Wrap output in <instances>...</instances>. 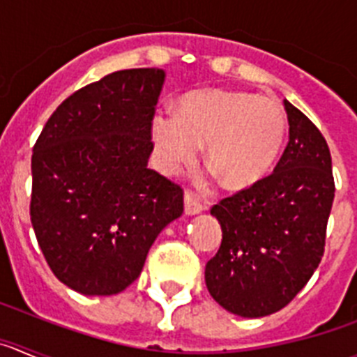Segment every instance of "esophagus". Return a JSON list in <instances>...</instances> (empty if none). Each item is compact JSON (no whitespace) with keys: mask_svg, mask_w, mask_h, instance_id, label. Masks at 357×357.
<instances>
[{"mask_svg":"<svg viewBox=\"0 0 357 357\" xmlns=\"http://www.w3.org/2000/svg\"><path fill=\"white\" fill-rule=\"evenodd\" d=\"M206 209V204L193 193V191H185L184 197V211L188 216H193V214L202 213V211Z\"/></svg>","mask_w":357,"mask_h":357,"instance_id":"esophagus-1","label":"esophagus"}]
</instances>
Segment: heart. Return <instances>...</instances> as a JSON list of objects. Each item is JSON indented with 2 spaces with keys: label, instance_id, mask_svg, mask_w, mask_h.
Here are the masks:
<instances>
[{
  "label": "heart",
  "instance_id": "obj_1",
  "mask_svg": "<svg viewBox=\"0 0 357 357\" xmlns=\"http://www.w3.org/2000/svg\"><path fill=\"white\" fill-rule=\"evenodd\" d=\"M284 110L277 100L241 91H198L182 98L178 112L160 110L151 137L157 160L176 173L206 144V162L225 188L255 184L275 164L286 139Z\"/></svg>",
  "mask_w": 357,
  "mask_h": 357
}]
</instances>
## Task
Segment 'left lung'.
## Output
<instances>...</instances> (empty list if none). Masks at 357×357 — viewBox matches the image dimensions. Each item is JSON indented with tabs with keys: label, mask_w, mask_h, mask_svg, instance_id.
<instances>
[{
	"label": "left lung",
	"mask_w": 357,
	"mask_h": 357,
	"mask_svg": "<svg viewBox=\"0 0 357 357\" xmlns=\"http://www.w3.org/2000/svg\"><path fill=\"white\" fill-rule=\"evenodd\" d=\"M289 141L270 175L213 206L222 245L206 266L218 304L245 318L280 311L318 268L334 200L331 151L304 112L284 100Z\"/></svg>",
	"instance_id": "8db88e82"
}]
</instances>
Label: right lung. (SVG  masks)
I'll return each instance as SVG.
<instances>
[{
  "label": "right lung",
  "mask_w": 357,
  "mask_h": 357,
  "mask_svg": "<svg viewBox=\"0 0 357 357\" xmlns=\"http://www.w3.org/2000/svg\"><path fill=\"white\" fill-rule=\"evenodd\" d=\"M162 82L155 68L110 73L66 98L36 141L31 225L52 272L75 291H123L184 213V189L146 166Z\"/></svg>",
  "instance_id": "1"
}]
</instances>
